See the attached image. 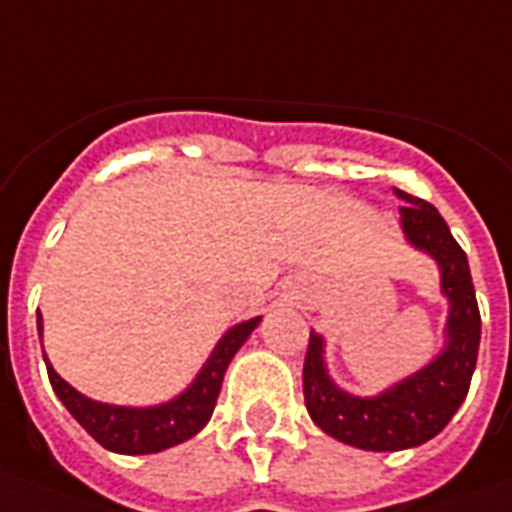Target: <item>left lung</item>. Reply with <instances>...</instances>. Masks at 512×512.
Instances as JSON below:
<instances>
[{"mask_svg":"<svg viewBox=\"0 0 512 512\" xmlns=\"http://www.w3.org/2000/svg\"><path fill=\"white\" fill-rule=\"evenodd\" d=\"M405 202L400 226L407 244L434 257L447 297L442 352L421 371L410 373L373 397L344 392L326 368V342L310 331L302 389L310 418L339 442L371 452L410 450L434 439L452 421L471 386L481 342V315L468 257L434 205L394 189Z\"/></svg>","mask_w":512,"mask_h":512,"instance_id":"obj_1","label":"left lung"}]
</instances>
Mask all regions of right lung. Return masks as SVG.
Returning a JSON list of instances; mask_svg holds the SVG:
<instances>
[{
	"label": "right lung",
	"instance_id": "obj_1",
	"mask_svg": "<svg viewBox=\"0 0 512 512\" xmlns=\"http://www.w3.org/2000/svg\"><path fill=\"white\" fill-rule=\"evenodd\" d=\"M260 321L263 318L257 315V318H249V321L228 328L226 334L220 336V342L215 344V350L210 352L197 378L178 397L162 402V405L126 407L89 400L86 394L73 389L60 373L54 371L47 357H44V363H47L54 394L105 450L118 452V455H152V452L176 447V444L186 442L205 429L215 410V402H218L220 384H223L231 357L239 352V347L247 342L249 334L255 331ZM41 323H44L41 313H36L39 336Z\"/></svg>",
	"mask_w": 512,
	"mask_h": 512
}]
</instances>
